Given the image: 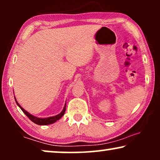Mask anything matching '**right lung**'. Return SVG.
<instances>
[{
  "mask_svg": "<svg viewBox=\"0 0 160 160\" xmlns=\"http://www.w3.org/2000/svg\"><path fill=\"white\" fill-rule=\"evenodd\" d=\"M14 99H15V101H16V102H17V106H18L19 108H21V110L23 111L24 113H25V114L27 116V117L29 118V119L31 120L32 122H34V123L36 124H38V125H48V124H51L54 123V122H56L58 120L60 119L63 115H64L65 111V108H66V102H65L64 108H63L62 111H61L59 114L54 116V117H47V118H39V117H35V116L30 114L29 112H28L27 111L25 110V109H24L18 103V102H17L16 100V98H14Z\"/></svg>",
  "mask_w": 160,
  "mask_h": 160,
  "instance_id": "1",
  "label": "right lung"
}]
</instances>
